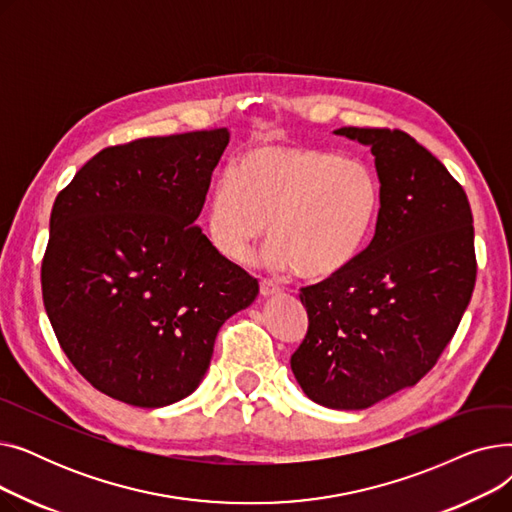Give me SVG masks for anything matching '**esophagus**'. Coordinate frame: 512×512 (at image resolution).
<instances>
[{
    "mask_svg": "<svg viewBox=\"0 0 512 512\" xmlns=\"http://www.w3.org/2000/svg\"><path fill=\"white\" fill-rule=\"evenodd\" d=\"M259 290L261 297H274V294H280V286H276L272 280H261Z\"/></svg>",
    "mask_w": 512,
    "mask_h": 512,
    "instance_id": "esophagus-1",
    "label": "esophagus"
}]
</instances>
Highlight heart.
Masks as SVG:
<instances>
[{
  "label": "heart",
  "instance_id": "obj_1",
  "mask_svg": "<svg viewBox=\"0 0 512 512\" xmlns=\"http://www.w3.org/2000/svg\"><path fill=\"white\" fill-rule=\"evenodd\" d=\"M380 205L378 174L359 157L259 145L215 186L207 234L220 255L245 263L267 230L272 265L328 280L357 261Z\"/></svg>",
  "mask_w": 512,
  "mask_h": 512
}]
</instances>
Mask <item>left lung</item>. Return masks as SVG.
Masks as SVG:
<instances>
[{"mask_svg": "<svg viewBox=\"0 0 512 512\" xmlns=\"http://www.w3.org/2000/svg\"><path fill=\"white\" fill-rule=\"evenodd\" d=\"M371 147L382 205L369 245L342 274L301 288L307 336L290 357L317 405L367 409L415 386L452 340L475 288L463 186L402 130H334Z\"/></svg>", "mask_w": 512, "mask_h": 512, "instance_id": "1", "label": "left lung"}]
</instances>
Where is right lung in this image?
<instances>
[{
    "label": "right lung",
    "mask_w": 512,
    "mask_h": 512,
    "mask_svg": "<svg viewBox=\"0 0 512 512\" xmlns=\"http://www.w3.org/2000/svg\"><path fill=\"white\" fill-rule=\"evenodd\" d=\"M228 141L213 128L107 147L53 203L47 317L76 371L126 405L195 392L218 330L259 294L195 226Z\"/></svg>",
    "instance_id": "right-lung-1"
}]
</instances>
